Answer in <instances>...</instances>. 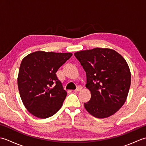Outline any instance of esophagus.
<instances>
[{
	"mask_svg": "<svg viewBox=\"0 0 146 146\" xmlns=\"http://www.w3.org/2000/svg\"><path fill=\"white\" fill-rule=\"evenodd\" d=\"M82 90V87L81 86H78V87H77V88L75 90V92H80Z\"/></svg>",
	"mask_w": 146,
	"mask_h": 146,
	"instance_id": "esophagus-1",
	"label": "esophagus"
}]
</instances>
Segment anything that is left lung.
Segmentation results:
<instances>
[{"label": "left lung", "mask_w": 146, "mask_h": 146, "mask_svg": "<svg viewBox=\"0 0 146 146\" xmlns=\"http://www.w3.org/2000/svg\"><path fill=\"white\" fill-rule=\"evenodd\" d=\"M85 71L86 87L91 98L85 109L97 118L114 114L124 104L131 86V75L125 59L111 49L96 48L75 52Z\"/></svg>", "instance_id": "left-lung-1"}]
</instances>
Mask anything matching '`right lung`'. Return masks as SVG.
<instances>
[{"instance_id":"add662e5","label":"right lung","mask_w":146,"mask_h":146,"mask_svg":"<svg viewBox=\"0 0 146 146\" xmlns=\"http://www.w3.org/2000/svg\"><path fill=\"white\" fill-rule=\"evenodd\" d=\"M71 53L36 51L21 61L18 88L24 106L40 119L54 115L63 105L66 92L56 74Z\"/></svg>"}]
</instances>
